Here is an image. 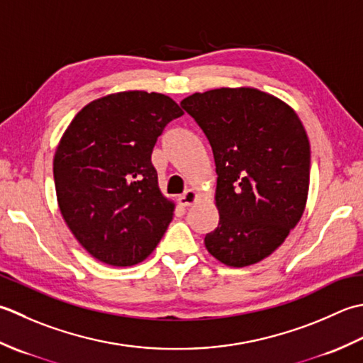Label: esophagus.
Returning <instances> with one entry per match:
<instances>
[{"instance_id":"obj_1","label":"esophagus","mask_w":363,"mask_h":363,"mask_svg":"<svg viewBox=\"0 0 363 363\" xmlns=\"http://www.w3.org/2000/svg\"><path fill=\"white\" fill-rule=\"evenodd\" d=\"M197 199H199L197 192L194 189H188V191H184L183 194L179 197V203L182 206H191V205H194L197 202Z\"/></svg>"}]
</instances>
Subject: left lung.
<instances>
[{
	"label": "left lung",
	"instance_id": "1",
	"mask_svg": "<svg viewBox=\"0 0 363 363\" xmlns=\"http://www.w3.org/2000/svg\"><path fill=\"white\" fill-rule=\"evenodd\" d=\"M180 105L210 140L216 164L219 224L205 247L227 266L262 262L306 210L310 144L285 101L254 87L196 92Z\"/></svg>",
	"mask_w": 363,
	"mask_h": 363
}]
</instances>
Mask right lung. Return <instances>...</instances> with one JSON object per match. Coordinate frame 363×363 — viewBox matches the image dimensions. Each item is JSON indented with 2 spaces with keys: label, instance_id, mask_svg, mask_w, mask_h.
Wrapping results in <instances>:
<instances>
[{
  "label": "right lung",
  "instance_id": "add662e5",
  "mask_svg": "<svg viewBox=\"0 0 363 363\" xmlns=\"http://www.w3.org/2000/svg\"><path fill=\"white\" fill-rule=\"evenodd\" d=\"M180 116L167 95L127 91L91 101L64 131L53 160L57 205L99 262L138 264L167 230L175 205L161 194L152 152Z\"/></svg>",
  "mask_w": 363,
  "mask_h": 363
}]
</instances>
